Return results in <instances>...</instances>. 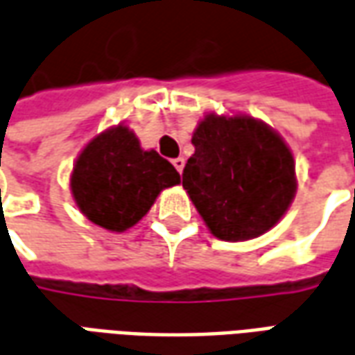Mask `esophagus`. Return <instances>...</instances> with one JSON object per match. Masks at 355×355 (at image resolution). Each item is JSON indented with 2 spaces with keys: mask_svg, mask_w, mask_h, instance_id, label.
I'll list each match as a JSON object with an SVG mask.
<instances>
[{
  "mask_svg": "<svg viewBox=\"0 0 355 355\" xmlns=\"http://www.w3.org/2000/svg\"><path fill=\"white\" fill-rule=\"evenodd\" d=\"M172 164H173V168H175V170H178V172L182 173V170H183V166H185V158H173L172 160Z\"/></svg>",
  "mask_w": 355,
  "mask_h": 355,
  "instance_id": "esophagus-1",
  "label": "esophagus"
}]
</instances>
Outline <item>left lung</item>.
Instances as JSON below:
<instances>
[{"instance_id":"left-lung-1","label":"left lung","mask_w":355,"mask_h":355,"mask_svg":"<svg viewBox=\"0 0 355 355\" xmlns=\"http://www.w3.org/2000/svg\"><path fill=\"white\" fill-rule=\"evenodd\" d=\"M191 141L183 189L214 237H260L285 216L298 183L293 153L273 128L248 114L208 112Z\"/></svg>"}]
</instances>
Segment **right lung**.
Instances as JSON below:
<instances>
[{
  "label": "right lung",
  "instance_id": "add662e5",
  "mask_svg": "<svg viewBox=\"0 0 355 355\" xmlns=\"http://www.w3.org/2000/svg\"><path fill=\"white\" fill-rule=\"evenodd\" d=\"M180 182L166 158L155 149H141L137 135L118 124L95 135L78 155L70 191L89 222L122 233L149 212L160 191Z\"/></svg>",
  "mask_w": 355,
  "mask_h": 355
}]
</instances>
